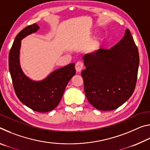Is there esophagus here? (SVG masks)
I'll return each mask as SVG.
<instances>
[{"instance_id":"obj_1","label":"esophagus","mask_w":150,"mask_h":150,"mask_svg":"<svg viewBox=\"0 0 150 150\" xmlns=\"http://www.w3.org/2000/svg\"><path fill=\"white\" fill-rule=\"evenodd\" d=\"M83 68V63L81 62H78L75 64V69L77 72H80Z\"/></svg>"}]
</instances>
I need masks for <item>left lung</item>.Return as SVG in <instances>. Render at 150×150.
Listing matches in <instances>:
<instances>
[{
	"label": "left lung",
	"instance_id": "obj_1",
	"mask_svg": "<svg viewBox=\"0 0 150 150\" xmlns=\"http://www.w3.org/2000/svg\"><path fill=\"white\" fill-rule=\"evenodd\" d=\"M86 69L81 75L85 93L100 110H112L130 98L135 89L139 62L138 49L130 30L110 49L99 50L83 56Z\"/></svg>",
	"mask_w": 150,
	"mask_h": 150
}]
</instances>
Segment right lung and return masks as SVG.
I'll return each mask as SVG.
<instances>
[{
  "label": "right lung",
  "mask_w": 150,
  "mask_h": 150,
  "mask_svg": "<svg viewBox=\"0 0 150 150\" xmlns=\"http://www.w3.org/2000/svg\"><path fill=\"white\" fill-rule=\"evenodd\" d=\"M38 29L36 24H33L18 34L9 53L8 67L18 99L33 110L46 112L54 110L59 105L66 86L75 75V63H72L54 71L41 81H32L24 74L19 62L21 40Z\"/></svg>",
  "instance_id": "add662e5"
}]
</instances>
